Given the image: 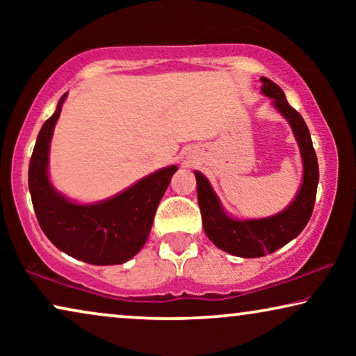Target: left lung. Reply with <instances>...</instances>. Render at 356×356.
<instances>
[{"mask_svg": "<svg viewBox=\"0 0 356 356\" xmlns=\"http://www.w3.org/2000/svg\"><path fill=\"white\" fill-rule=\"evenodd\" d=\"M262 94L274 99V105L289 120L298 140L301 157H303V183L298 196L274 217L259 220H235L222 211L211 184L201 173L196 172L197 202L202 216V227L213 245L238 257H261L270 254L298 236L309 222L314 209L316 191L319 181L318 157H316L313 140L303 116L291 108L285 99L284 90L267 77H261Z\"/></svg>", "mask_w": 356, "mask_h": 356, "instance_id": "obj_1", "label": "left lung"}]
</instances>
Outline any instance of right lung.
Here are the masks:
<instances>
[{"mask_svg":"<svg viewBox=\"0 0 356 356\" xmlns=\"http://www.w3.org/2000/svg\"><path fill=\"white\" fill-rule=\"evenodd\" d=\"M38 133L29 163V189L38 225L48 240L66 254L94 266L123 264L138 254L152 228L160 199L177 165L149 175L108 201L79 206L58 194L48 181V149L61 105Z\"/></svg>","mask_w":356,"mask_h":356,"instance_id":"1","label":"right lung"}]
</instances>
